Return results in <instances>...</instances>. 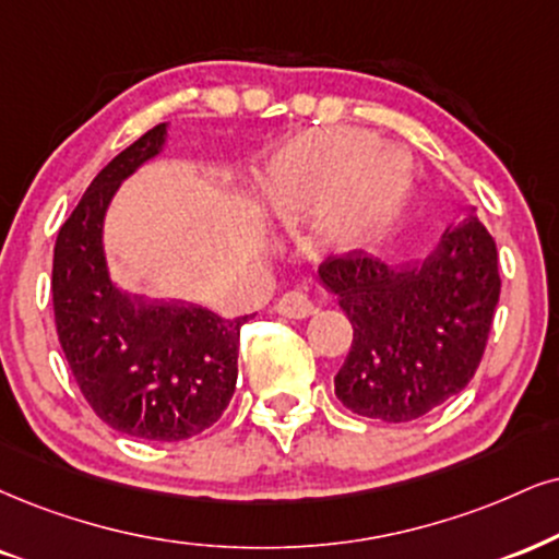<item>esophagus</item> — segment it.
<instances>
[{
  "label": "esophagus",
  "mask_w": 559,
  "mask_h": 559,
  "mask_svg": "<svg viewBox=\"0 0 559 559\" xmlns=\"http://www.w3.org/2000/svg\"><path fill=\"white\" fill-rule=\"evenodd\" d=\"M277 313L287 316V319H308V316L316 313V306L306 293L293 290V293L282 295L277 302Z\"/></svg>",
  "instance_id": "esophagus-1"
}]
</instances>
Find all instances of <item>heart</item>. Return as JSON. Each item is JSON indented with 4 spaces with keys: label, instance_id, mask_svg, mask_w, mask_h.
Returning <instances> with one entry per match:
<instances>
[{
    "label": "heart",
    "instance_id": "b5f03b06",
    "mask_svg": "<svg viewBox=\"0 0 559 559\" xmlns=\"http://www.w3.org/2000/svg\"><path fill=\"white\" fill-rule=\"evenodd\" d=\"M412 191V160L396 147H378L360 129L300 134L269 174V202L282 219L300 223L334 203L321 223L329 251L347 253L381 236Z\"/></svg>",
    "mask_w": 559,
    "mask_h": 559
}]
</instances>
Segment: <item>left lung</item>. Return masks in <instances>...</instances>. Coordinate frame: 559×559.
Returning <instances> with one entry per match:
<instances>
[{
    "label": "left lung",
    "instance_id": "8db88e82",
    "mask_svg": "<svg viewBox=\"0 0 559 559\" xmlns=\"http://www.w3.org/2000/svg\"><path fill=\"white\" fill-rule=\"evenodd\" d=\"M319 280L353 323L334 394L355 415L412 423L477 373L500 274L495 240L472 210L425 259L389 266L353 251L323 261Z\"/></svg>",
    "mask_w": 559,
    "mask_h": 559
}]
</instances>
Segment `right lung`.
I'll return each mask as SVG.
<instances>
[{"label": "right lung", "instance_id": "right-lung-1", "mask_svg": "<svg viewBox=\"0 0 559 559\" xmlns=\"http://www.w3.org/2000/svg\"><path fill=\"white\" fill-rule=\"evenodd\" d=\"M168 123L114 157L61 225L53 246V319L69 368L93 412L142 440H186L217 423L238 381L240 326L194 302L144 300L108 272V204L165 150Z\"/></svg>", "mask_w": 559, "mask_h": 559}]
</instances>
